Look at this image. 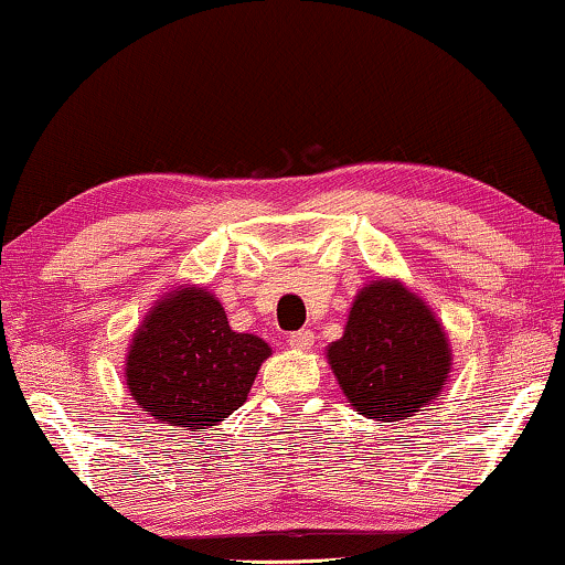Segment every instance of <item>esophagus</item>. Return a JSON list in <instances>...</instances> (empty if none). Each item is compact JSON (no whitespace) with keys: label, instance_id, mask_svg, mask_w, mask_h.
<instances>
[{"label":"esophagus","instance_id":"34e87169","mask_svg":"<svg viewBox=\"0 0 565 565\" xmlns=\"http://www.w3.org/2000/svg\"><path fill=\"white\" fill-rule=\"evenodd\" d=\"M288 345L292 350H309L313 345V332L311 329H298L288 337Z\"/></svg>","mask_w":565,"mask_h":565}]
</instances>
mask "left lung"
Returning <instances> with one entry per match:
<instances>
[{
    "label": "left lung",
    "instance_id": "obj_1",
    "mask_svg": "<svg viewBox=\"0 0 565 565\" xmlns=\"http://www.w3.org/2000/svg\"><path fill=\"white\" fill-rule=\"evenodd\" d=\"M327 358L355 413L384 423L430 405L451 369L444 327L399 280H373L358 292Z\"/></svg>",
    "mask_w": 565,
    "mask_h": 565
}]
</instances>
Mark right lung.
<instances>
[{
	"label": "right lung",
	"mask_w": 565,
	"mask_h": 565,
	"mask_svg": "<svg viewBox=\"0 0 565 565\" xmlns=\"http://www.w3.org/2000/svg\"><path fill=\"white\" fill-rule=\"evenodd\" d=\"M269 355L262 337L233 332L210 290L181 285L139 324L124 371L127 390L150 417L200 430L244 405Z\"/></svg>",
	"instance_id": "right-lung-1"
}]
</instances>
